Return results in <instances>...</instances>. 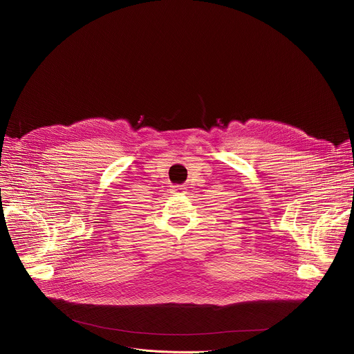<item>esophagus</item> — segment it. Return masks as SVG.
<instances>
[{
	"mask_svg": "<svg viewBox=\"0 0 354 354\" xmlns=\"http://www.w3.org/2000/svg\"><path fill=\"white\" fill-rule=\"evenodd\" d=\"M172 192H174V194H176V195H182L183 192H185V187L178 185V186H174V187H172Z\"/></svg>",
	"mask_w": 354,
	"mask_h": 354,
	"instance_id": "1",
	"label": "esophagus"
}]
</instances>
